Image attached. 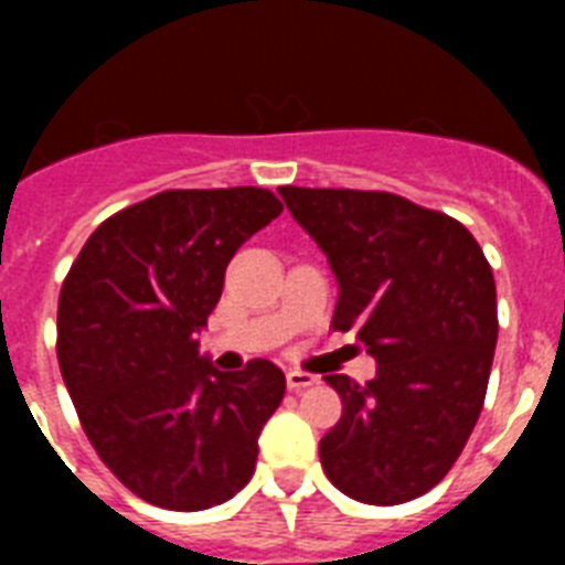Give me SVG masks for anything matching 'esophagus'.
I'll use <instances>...</instances> for the list:
<instances>
[{
    "label": "esophagus",
    "mask_w": 565,
    "mask_h": 565,
    "mask_svg": "<svg viewBox=\"0 0 565 565\" xmlns=\"http://www.w3.org/2000/svg\"><path fill=\"white\" fill-rule=\"evenodd\" d=\"M313 384H317V375H310V372H301V370L287 372V386H290V390H305V386H313Z\"/></svg>",
    "instance_id": "34e87169"
}]
</instances>
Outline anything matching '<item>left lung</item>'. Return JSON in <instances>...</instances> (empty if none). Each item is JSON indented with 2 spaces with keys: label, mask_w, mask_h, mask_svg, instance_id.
Returning <instances> with one entry per match:
<instances>
[{
  "label": "left lung",
  "mask_w": 565,
  "mask_h": 565,
  "mask_svg": "<svg viewBox=\"0 0 565 565\" xmlns=\"http://www.w3.org/2000/svg\"><path fill=\"white\" fill-rule=\"evenodd\" d=\"M340 287L337 331H358L372 381H326L343 416L319 439L328 481L363 504L437 487L481 416L499 340L495 278L446 213L377 190H278Z\"/></svg>",
  "instance_id": "8db88e82"
}]
</instances>
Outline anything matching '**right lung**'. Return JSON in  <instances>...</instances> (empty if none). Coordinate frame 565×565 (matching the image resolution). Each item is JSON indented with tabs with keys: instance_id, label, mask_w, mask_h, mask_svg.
<instances>
[{
	"instance_id": "right-lung-1",
	"label": "right lung",
	"mask_w": 565,
	"mask_h": 565,
	"mask_svg": "<svg viewBox=\"0 0 565 565\" xmlns=\"http://www.w3.org/2000/svg\"><path fill=\"white\" fill-rule=\"evenodd\" d=\"M269 190H167L114 213L57 299V363L102 463L167 510L228 501L255 472L284 372L257 358L220 372L199 354L243 243L281 213Z\"/></svg>"
}]
</instances>
